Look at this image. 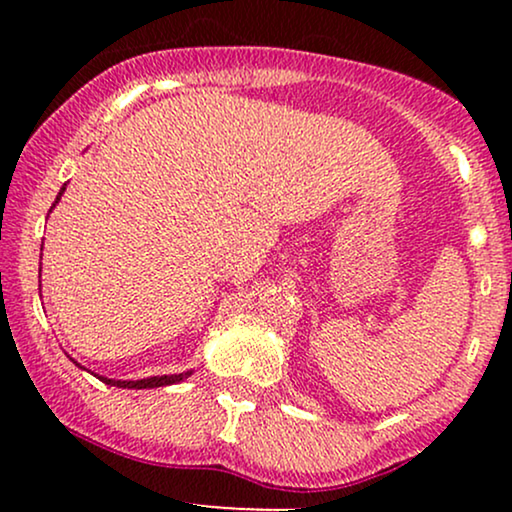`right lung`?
<instances>
[{"label": "right lung", "instance_id": "1", "mask_svg": "<svg viewBox=\"0 0 512 512\" xmlns=\"http://www.w3.org/2000/svg\"><path fill=\"white\" fill-rule=\"evenodd\" d=\"M62 193H65V186L60 188L58 202L62 198ZM55 207V205H53ZM51 207V209H53ZM193 370H186V373H179V375H160V377H144V380H109V377H100L104 384H111V387H121V389H153V387H167V384H177V382H184L186 377H191Z\"/></svg>", "mask_w": 512, "mask_h": 512}]
</instances>
